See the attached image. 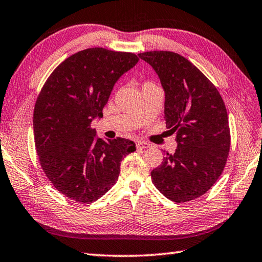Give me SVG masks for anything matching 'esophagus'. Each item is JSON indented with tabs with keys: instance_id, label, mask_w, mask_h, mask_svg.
<instances>
[{
	"instance_id": "1",
	"label": "esophagus",
	"mask_w": 262,
	"mask_h": 262,
	"mask_svg": "<svg viewBox=\"0 0 262 262\" xmlns=\"http://www.w3.org/2000/svg\"><path fill=\"white\" fill-rule=\"evenodd\" d=\"M150 147V144L146 142H143V141H137L136 142V148L137 150H144V148Z\"/></svg>"
}]
</instances>
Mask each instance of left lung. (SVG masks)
Instances as JSON below:
<instances>
[{"label": "left lung", "mask_w": 262, "mask_h": 262, "mask_svg": "<svg viewBox=\"0 0 262 262\" xmlns=\"http://www.w3.org/2000/svg\"><path fill=\"white\" fill-rule=\"evenodd\" d=\"M138 56L150 64L165 91V120L176 133L177 148L166 152L151 171L167 199L183 203L203 195L217 182L230 147L227 110L218 90L184 56L150 51Z\"/></svg>", "instance_id": "obj_1"}]
</instances>
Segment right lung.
I'll use <instances>...</instances> for the list:
<instances>
[{
  "mask_svg": "<svg viewBox=\"0 0 262 262\" xmlns=\"http://www.w3.org/2000/svg\"><path fill=\"white\" fill-rule=\"evenodd\" d=\"M137 55L103 48L79 51L60 63L36 100L35 146L43 171L60 193L79 203L96 201L118 181L120 162L136 150L126 138L103 141L91 128L120 77Z\"/></svg>",
  "mask_w": 262,
  "mask_h": 262,
  "instance_id": "obj_1",
  "label": "right lung"
}]
</instances>
